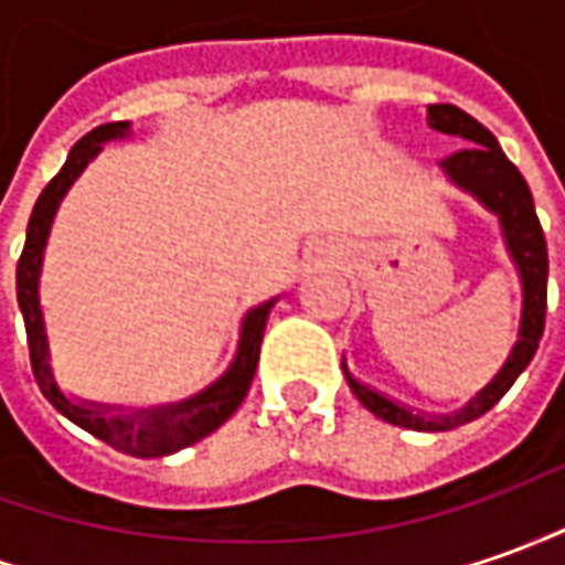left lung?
Wrapping results in <instances>:
<instances>
[{
	"instance_id": "1",
	"label": "left lung",
	"mask_w": 565,
	"mask_h": 565,
	"mask_svg": "<svg viewBox=\"0 0 565 565\" xmlns=\"http://www.w3.org/2000/svg\"><path fill=\"white\" fill-rule=\"evenodd\" d=\"M427 120L433 129H439L445 136H458L467 141V148L443 160L445 175L463 191H470L476 201L486 210H492L501 222V234L508 244L510 259L520 271L523 284V315H520V340L510 349L504 367L494 374V380L476 393L460 412L455 414H414L405 405H395L393 398L380 395L377 390L364 386L347 371L349 390L362 402L371 414H377L380 420L405 429H424V433H439V429H455L460 424H470L476 417L498 405V398L513 386V380L525 371V364L532 362L535 349H539L541 333H544V312H547V244L544 232L535 216V201L532 191L525 185L520 170L508 160V153L501 151L498 138L473 120L467 110L455 105H429Z\"/></svg>"
}]
</instances>
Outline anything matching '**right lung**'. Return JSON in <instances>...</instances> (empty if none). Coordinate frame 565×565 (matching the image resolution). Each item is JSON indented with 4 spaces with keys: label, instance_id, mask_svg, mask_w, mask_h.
<instances>
[{
    "label": "right lung",
    "instance_id": "right-lung-1",
    "mask_svg": "<svg viewBox=\"0 0 565 565\" xmlns=\"http://www.w3.org/2000/svg\"><path fill=\"white\" fill-rule=\"evenodd\" d=\"M132 132L129 122H105L98 129H92L73 145L67 153V163L61 167L55 179L42 188L40 201L30 213L26 222V244L21 259H18V306L24 312L26 347H30V364H33V377L40 383L42 395L55 405L57 412L76 427L92 433L95 439H102L117 451L136 455V458H167L175 455L188 445L201 443L203 436H210L218 429L244 402V395L250 390L256 364H259V347H263V333L275 299H268L263 306H256L244 315L241 321V340L237 352L228 371L210 383L206 390L191 395L185 402H172V405H157V408H120V405H98V402H76L71 395L61 393L52 364H49V337H45V318L40 306V271L42 253L49 244V232L64 194L79 179V172L89 167L98 157L105 141H117Z\"/></svg>",
    "mask_w": 565,
    "mask_h": 565
}]
</instances>
